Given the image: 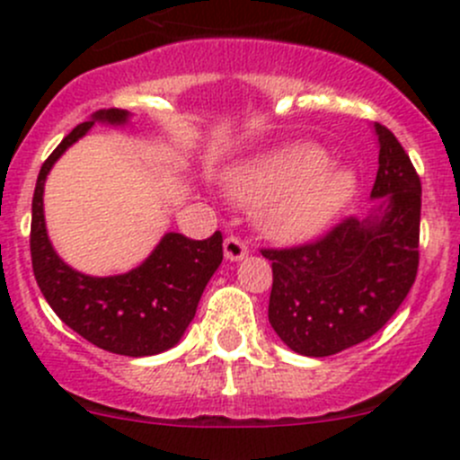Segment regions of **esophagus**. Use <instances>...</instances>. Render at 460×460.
I'll return each instance as SVG.
<instances>
[{"label":"esophagus","mask_w":460,"mask_h":460,"mask_svg":"<svg viewBox=\"0 0 460 460\" xmlns=\"http://www.w3.org/2000/svg\"><path fill=\"white\" fill-rule=\"evenodd\" d=\"M249 253V246L243 238H238V235H226L225 238V258L231 260V262H238V260H243L244 255Z\"/></svg>","instance_id":"1"}]
</instances>
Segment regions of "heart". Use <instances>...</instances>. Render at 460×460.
<instances>
[{
    "label": "heart",
    "mask_w": 460,
    "mask_h": 460,
    "mask_svg": "<svg viewBox=\"0 0 460 460\" xmlns=\"http://www.w3.org/2000/svg\"><path fill=\"white\" fill-rule=\"evenodd\" d=\"M315 145L282 149L231 173L226 190L244 207L260 208V225L273 238L317 234L344 209L355 181Z\"/></svg>",
    "instance_id": "b5f03b06"
}]
</instances>
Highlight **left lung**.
I'll use <instances>...</instances> for the list:
<instances>
[{
	"label": "left lung",
	"mask_w": 460,
	"mask_h": 460,
	"mask_svg": "<svg viewBox=\"0 0 460 460\" xmlns=\"http://www.w3.org/2000/svg\"><path fill=\"white\" fill-rule=\"evenodd\" d=\"M375 132V211L344 217L311 243L262 249L273 269L269 322L299 355L328 357L370 340L417 279L421 178L385 125Z\"/></svg>",
	"instance_id": "obj_1"
}]
</instances>
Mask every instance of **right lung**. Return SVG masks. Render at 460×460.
<instances>
[{
	"instance_id": "obj_1",
	"label": "right lung",
	"mask_w": 460,
	"mask_h": 460,
	"mask_svg": "<svg viewBox=\"0 0 460 460\" xmlns=\"http://www.w3.org/2000/svg\"><path fill=\"white\" fill-rule=\"evenodd\" d=\"M128 116L125 110H99L46 158L32 196L31 255L39 288L66 326L114 355L149 357L176 346L196 315L200 295L222 262L220 231L207 240L167 234L141 267L112 278H90L55 253L43 220V182L57 158L96 120L120 125Z\"/></svg>"
}]
</instances>
